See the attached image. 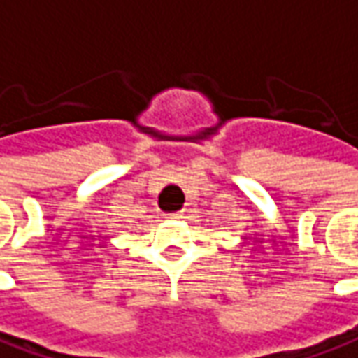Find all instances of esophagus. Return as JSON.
Wrapping results in <instances>:
<instances>
[{
	"label": "esophagus",
	"instance_id": "1",
	"mask_svg": "<svg viewBox=\"0 0 358 358\" xmlns=\"http://www.w3.org/2000/svg\"><path fill=\"white\" fill-rule=\"evenodd\" d=\"M166 217H170V220H180L182 214H180V212H174V214H166Z\"/></svg>",
	"mask_w": 358,
	"mask_h": 358
}]
</instances>
